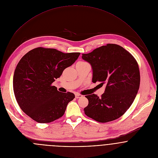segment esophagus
I'll return each mask as SVG.
<instances>
[{"mask_svg":"<svg viewBox=\"0 0 158 158\" xmlns=\"http://www.w3.org/2000/svg\"><path fill=\"white\" fill-rule=\"evenodd\" d=\"M83 97V95H81V94H75V98H81V97Z\"/></svg>","mask_w":158,"mask_h":158,"instance_id":"1","label":"esophagus"}]
</instances>
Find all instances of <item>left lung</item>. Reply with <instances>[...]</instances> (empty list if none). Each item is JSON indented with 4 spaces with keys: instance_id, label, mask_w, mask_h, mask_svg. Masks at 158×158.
<instances>
[{
    "instance_id": "obj_1",
    "label": "left lung",
    "mask_w": 158,
    "mask_h": 158,
    "mask_svg": "<svg viewBox=\"0 0 158 158\" xmlns=\"http://www.w3.org/2000/svg\"><path fill=\"white\" fill-rule=\"evenodd\" d=\"M93 70L92 82L106 84L105 92L98 97H85L88 105L85 114L100 123L117 119L132 105L140 86V72L134 56L120 45L108 44L83 54Z\"/></svg>"
}]
</instances>
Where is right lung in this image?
<instances>
[{"label":"right lung","mask_w":158,"mask_h":158,"mask_svg":"<svg viewBox=\"0 0 158 158\" xmlns=\"http://www.w3.org/2000/svg\"><path fill=\"white\" fill-rule=\"evenodd\" d=\"M80 55L40 47L23 56L13 76L15 95L23 112L41 123H50L64 115L75 95L60 92L52 84Z\"/></svg>","instance_id":"add662e5"}]
</instances>
